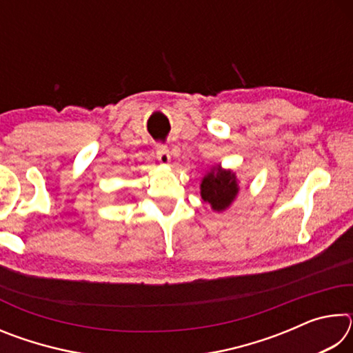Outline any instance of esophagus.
Masks as SVG:
<instances>
[{"mask_svg":"<svg viewBox=\"0 0 353 353\" xmlns=\"http://www.w3.org/2000/svg\"><path fill=\"white\" fill-rule=\"evenodd\" d=\"M155 152H157V159H159L160 163H162V165H170L171 163V154H170L168 148L159 145L157 151H155Z\"/></svg>","mask_w":353,"mask_h":353,"instance_id":"obj_1","label":"esophagus"}]
</instances>
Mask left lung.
I'll return each instance as SVG.
<instances>
[{"instance_id":"obj_1","label":"left lung","mask_w":353,"mask_h":353,"mask_svg":"<svg viewBox=\"0 0 353 353\" xmlns=\"http://www.w3.org/2000/svg\"><path fill=\"white\" fill-rule=\"evenodd\" d=\"M240 193V181L232 170L221 165L212 166L201 181V198L212 207L213 212L223 213L229 208Z\"/></svg>"}]
</instances>
